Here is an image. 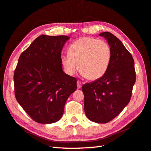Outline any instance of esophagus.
<instances>
[{
  "label": "esophagus",
  "instance_id": "34e87169",
  "mask_svg": "<svg viewBox=\"0 0 151 151\" xmlns=\"http://www.w3.org/2000/svg\"><path fill=\"white\" fill-rule=\"evenodd\" d=\"M76 84H77V88H78V89H81V88H82V82H81V81H77V83H76Z\"/></svg>",
  "mask_w": 151,
  "mask_h": 151
}]
</instances>
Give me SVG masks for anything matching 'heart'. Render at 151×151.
Masks as SVG:
<instances>
[{
  "label": "heart",
  "mask_w": 151,
  "mask_h": 151,
  "mask_svg": "<svg viewBox=\"0 0 151 151\" xmlns=\"http://www.w3.org/2000/svg\"><path fill=\"white\" fill-rule=\"evenodd\" d=\"M111 50L104 40L84 37L70 45L68 54L62 56V63L66 73L73 75L78 68L80 73L89 81H95L104 75L110 66Z\"/></svg>",
  "instance_id": "heart-1"
}]
</instances>
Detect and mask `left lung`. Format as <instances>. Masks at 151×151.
<instances>
[{"label":"left lung","instance_id":"1","mask_svg":"<svg viewBox=\"0 0 151 151\" xmlns=\"http://www.w3.org/2000/svg\"><path fill=\"white\" fill-rule=\"evenodd\" d=\"M111 48V60L103 76L82 86L84 111L89 120L106 123L129 103L136 82L132 56L118 38L108 32L99 34Z\"/></svg>","mask_w":151,"mask_h":151}]
</instances>
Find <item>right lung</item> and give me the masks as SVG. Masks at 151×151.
I'll list each match as a JSON object with an SVG mask.
<instances>
[{
  "instance_id": "1",
  "label": "right lung",
  "mask_w": 151,
  "mask_h": 151,
  "mask_svg": "<svg viewBox=\"0 0 151 151\" xmlns=\"http://www.w3.org/2000/svg\"><path fill=\"white\" fill-rule=\"evenodd\" d=\"M69 38L41 35L19 58L14 75L15 96L37 123L59 121L67 99L77 88L76 78L62 70L61 52Z\"/></svg>"
}]
</instances>
